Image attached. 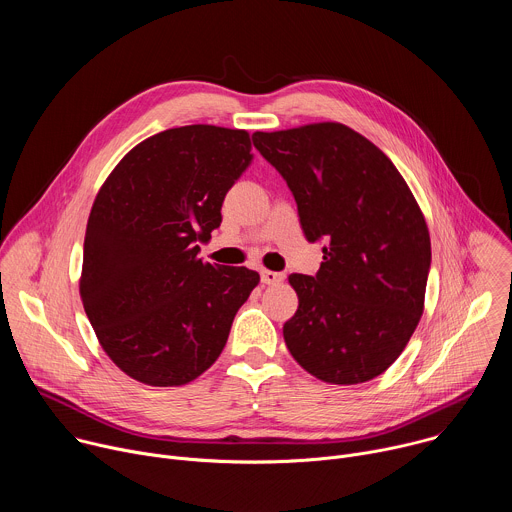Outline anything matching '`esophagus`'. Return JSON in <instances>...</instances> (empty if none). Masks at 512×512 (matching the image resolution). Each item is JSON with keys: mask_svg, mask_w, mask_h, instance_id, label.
I'll list each match as a JSON object with an SVG mask.
<instances>
[{"mask_svg": "<svg viewBox=\"0 0 512 512\" xmlns=\"http://www.w3.org/2000/svg\"><path fill=\"white\" fill-rule=\"evenodd\" d=\"M283 273H277V271H269V269H263L261 271V283H265V285H273V283H279V281H283Z\"/></svg>", "mask_w": 512, "mask_h": 512, "instance_id": "1", "label": "esophagus"}]
</instances>
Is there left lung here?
<instances>
[{"mask_svg": "<svg viewBox=\"0 0 512 512\" xmlns=\"http://www.w3.org/2000/svg\"><path fill=\"white\" fill-rule=\"evenodd\" d=\"M253 145L324 253L314 277L289 275L300 304L283 324L287 350L324 383L383 375L423 314L431 243L415 196L373 141L336 121L255 131Z\"/></svg>", "mask_w": 512, "mask_h": 512, "instance_id": "obj_1", "label": "left lung"}]
</instances>
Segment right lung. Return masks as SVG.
<instances>
[{
  "label": "right lung",
  "instance_id": "right-lung-1",
  "mask_svg": "<svg viewBox=\"0 0 512 512\" xmlns=\"http://www.w3.org/2000/svg\"><path fill=\"white\" fill-rule=\"evenodd\" d=\"M245 129L184 125L137 143L93 202L81 300L99 344L131 379L180 387L221 356L259 273L198 259L251 164Z\"/></svg>",
  "mask_w": 512,
  "mask_h": 512
}]
</instances>
